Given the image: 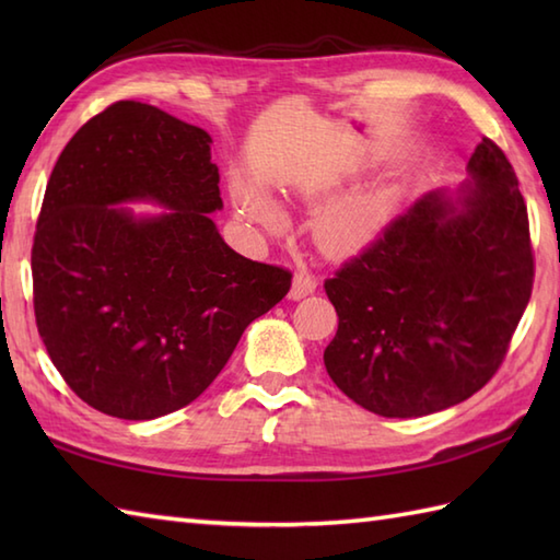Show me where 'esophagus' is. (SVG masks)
Returning <instances> with one entry per match:
<instances>
[{
    "mask_svg": "<svg viewBox=\"0 0 560 560\" xmlns=\"http://www.w3.org/2000/svg\"><path fill=\"white\" fill-rule=\"evenodd\" d=\"M315 289H317V279L313 277L311 271H307V269L295 271L293 283H291V299L293 301L305 299V295H311Z\"/></svg>",
    "mask_w": 560,
    "mask_h": 560,
    "instance_id": "esophagus-1",
    "label": "esophagus"
}]
</instances>
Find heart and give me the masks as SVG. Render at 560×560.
<instances>
[{"label":"heart","mask_w":560,"mask_h":560,"mask_svg":"<svg viewBox=\"0 0 560 560\" xmlns=\"http://www.w3.org/2000/svg\"><path fill=\"white\" fill-rule=\"evenodd\" d=\"M237 201L245 211L249 221L267 231H281L283 229V213L273 205L269 197H265L257 189L243 187L237 192ZM375 231V213L373 209L361 199H349L339 201V205L325 209L317 219V233L319 241H323L331 249H353L361 247L368 237Z\"/></svg>","instance_id":"b5f03b06"}]
</instances>
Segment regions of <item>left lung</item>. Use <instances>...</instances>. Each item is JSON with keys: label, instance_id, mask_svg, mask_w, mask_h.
I'll return each instance as SVG.
<instances>
[{"label": "left lung", "instance_id": "left-lung-1", "mask_svg": "<svg viewBox=\"0 0 560 560\" xmlns=\"http://www.w3.org/2000/svg\"><path fill=\"white\" fill-rule=\"evenodd\" d=\"M469 180L423 195L325 281L339 329L335 385L363 409L411 419L469 399L501 368L534 283L525 197L481 139Z\"/></svg>", "mask_w": 560, "mask_h": 560}]
</instances>
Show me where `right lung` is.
<instances>
[{
    "label": "right lung",
    "mask_w": 560,
    "mask_h": 560,
    "mask_svg": "<svg viewBox=\"0 0 560 560\" xmlns=\"http://www.w3.org/2000/svg\"><path fill=\"white\" fill-rule=\"evenodd\" d=\"M156 200L140 218L117 208ZM211 137L156 105L117 101L69 139L35 225L33 311L47 353L89 407L159 419L205 392L293 273L223 243Z\"/></svg>",
    "instance_id": "right-lung-1"
}]
</instances>
